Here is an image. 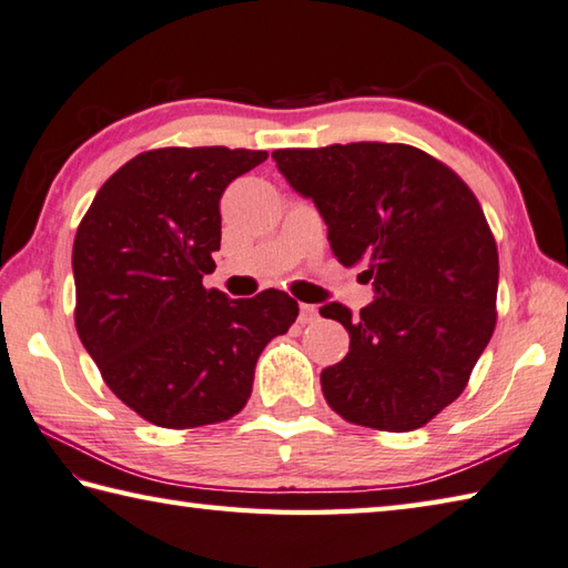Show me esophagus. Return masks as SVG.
<instances>
[{"label":"esophagus","mask_w":568,"mask_h":568,"mask_svg":"<svg viewBox=\"0 0 568 568\" xmlns=\"http://www.w3.org/2000/svg\"><path fill=\"white\" fill-rule=\"evenodd\" d=\"M317 317H320V313L315 305H307V303L300 305V322H303V325H310V322H315Z\"/></svg>","instance_id":"1"}]
</instances>
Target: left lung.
<instances>
[{"mask_svg": "<svg viewBox=\"0 0 568 568\" xmlns=\"http://www.w3.org/2000/svg\"><path fill=\"white\" fill-rule=\"evenodd\" d=\"M277 170L313 199L342 265L374 285L359 317L320 307L349 332L347 357L320 374L349 424L404 433L453 404L497 322V246L470 186L402 142L275 150Z\"/></svg>", "mask_w": 568, "mask_h": 568, "instance_id": "left-lung-1", "label": "left lung"}]
</instances>
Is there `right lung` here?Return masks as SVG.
Listing matches in <instances>:
<instances>
[{"mask_svg":"<svg viewBox=\"0 0 568 568\" xmlns=\"http://www.w3.org/2000/svg\"><path fill=\"white\" fill-rule=\"evenodd\" d=\"M265 160L229 148L142 152L98 189L75 231L78 337L110 392L154 426L236 416L265 344L297 317L283 291L231 300L202 285L216 268L221 194Z\"/></svg>","mask_w":568,"mask_h":568,"instance_id":"1","label":"right lung"}]
</instances>
